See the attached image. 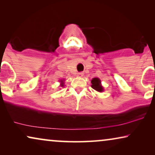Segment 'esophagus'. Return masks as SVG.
Returning a JSON list of instances; mask_svg holds the SVG:
<instances>
[{"mask_svg":"<svg viewBox=\"0 0 155 155\" xmlns=\"http://www.w3.org/2000/svg\"><path fill=\"white\" fill-rule=\"evenodd\" d=\"M83 73H82V72H80V73H78V77H82V76H83Z\"/></svg>","mask_w":155,"mask_h":155,"instance_id":"1","label":"esophagus"}]
</instances>
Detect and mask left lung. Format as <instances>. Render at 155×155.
Returning <instances> with one entry per match:
<instances>
[{
	"label": "left lung",
	"instance_id": "8db88e82",
	"mask_svg": "<svg viewBox=\"0 0 155 155\" xmlns=\"http://www.w3.org/2000/svg\"><path fill=\"white\" fill-rule=\"evenodd\" d=\"M91 83H92V87L94 89V90L97 91V92H102L103 87L101 85V81L99 78H93L92 81H91Z\"/></svg>",
	"mask_w": 155,
	"mask_h": 155
}]
</instances>
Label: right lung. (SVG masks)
I'll list each match as a JSON object with an SVG mask.
<instances>
[{"instance_id":"obj_1","label":"right lung","mask_w":155,"mask_h":155,"mask_svg":"<svg viewBox=\"0 0 155 155\" xmlns=\"http://www.w3.org/2000/svg\"><path fill=\"white\" fill-rule=\"evenodd\" d=\"M62 86H63V84H62Z\"/></svg>"}]
</instances>
